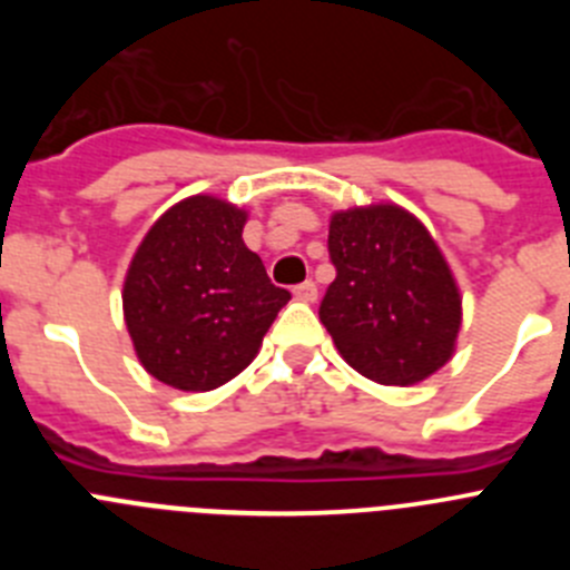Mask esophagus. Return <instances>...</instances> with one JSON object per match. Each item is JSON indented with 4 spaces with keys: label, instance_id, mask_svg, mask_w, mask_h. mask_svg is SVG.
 Returning <instances> with one entry per match:
<instances>
[{
    "label": "esophagus",
    "instance_id": "34e87169",
    "mask_svg": "<svg viewBox=\"0 0 570 570\" xmlns=\"http://www.w3.org/2000/svg\"><path fill=\"white\" fill-rule=\"evenodd\" d=\"M294 296L299 302H314L316 299V285L311 279L302 282V285H296V288H294Z\"/></svg>",
    "mask_w": 570,
    "mask_h": 570
}]
</instances>
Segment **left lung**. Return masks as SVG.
<instances>
[{"label": "left lung", "instance_id": "obj_1", "mask_svg": "<svg viewBox=\"0 0 570 570\" xmlns=\"http://www.w3.org/2000/svg\"><path fill=\"white\" fill-rule=\"evenodd\" d=\"M336 268L320 320L351 367L380 385H414L440 371L460 334V291L420 219L396 205L334 214Z\"/></svg>", "mask_w": 570, "mask_h": 570}]
</instances>
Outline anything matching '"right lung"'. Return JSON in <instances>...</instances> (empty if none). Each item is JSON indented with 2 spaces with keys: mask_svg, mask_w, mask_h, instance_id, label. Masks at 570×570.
Segmentation results:
<instances>
[{
  "mask_svg": "<svg viewBox=\"0 0 570 570\" xmlns=\"http://www.w3.org/2000/svg\"><path fill=\"white\" fill-rule=\"evenodd\" d=\"M245 210L190 196L156 219L125 279V322L150 376L210 391L248 367L291 294L242 242Z\"/></svg>",
  "mask_w": 570,
  "mask_h": 570,
  "instance_id": "1",
  "label": "right lung"
}]
</instances>
